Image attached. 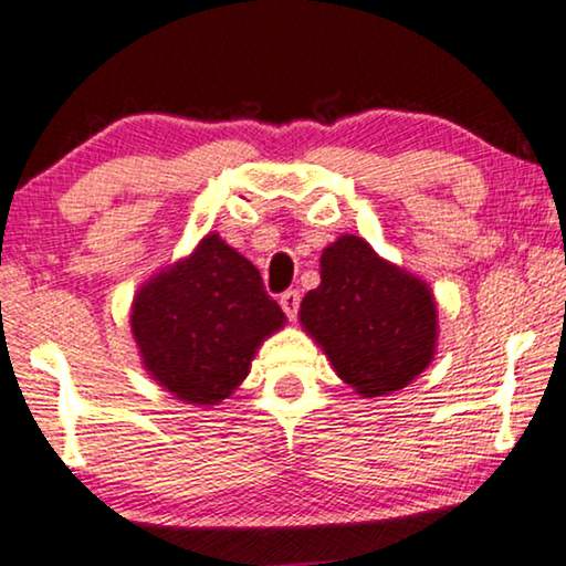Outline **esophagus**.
Returning <instances> with one entry per match:
<instances>
[{
	"label": "esophagus",
	"mask_w": 566,
	"mask_h": 566,
	"mask_svg": "<svg viewBox=\"0 0 566 566\" xmlns=\"http://www.w3.org/2000/svg\"><path fill=\"white\" fill-rule=\"evenodd\" d=\"M280 305L284 310V315L290 317V321H294V317H297V310H300V292L297 290L284 292L280 297Z\"/></svg>",
	"instance_id": "34e87169"
}]
</instances>
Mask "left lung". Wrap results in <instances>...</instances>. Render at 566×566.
I'll return each mask as SVG.
<instances>
[{
  "instance_id": "1",
  "label": "left lung",
  "mask_w": 566,
  "mask_h": 566,
  "mask_svg": "<svg viewBox=\"0 0 566 566\" xmlns=\"http://www.w3.org/2000/svg\"><path fill=\"white\" fill-rule=\"evenodd\" d=\"M300 323L346 385L364 397L402 389L431 364L439 313L426 282L389 264L359 235H340L321 256V284Z\"/></svg>"
}]
</instances>
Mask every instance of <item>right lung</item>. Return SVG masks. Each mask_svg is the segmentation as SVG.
Instances as JSON below:
<instances>
[{"mask_svg": "<svg viewBox=\"0 0 566 566\" xmlns=\"http://www.w3.org/2000/svg\"><path fill=\"white\" fill-rule=\"evenodd\" d=\"M284 321L259 269L210 233L140 286L130 331L158 385L189 405H218L249 377L256 348Z\"/></svg>", "mask_w": 566, "mask_h": 566, "instance_id": "1", "label": "right lung"}]
</instances>
